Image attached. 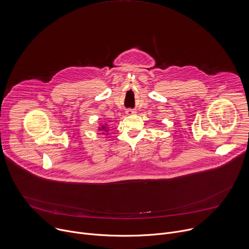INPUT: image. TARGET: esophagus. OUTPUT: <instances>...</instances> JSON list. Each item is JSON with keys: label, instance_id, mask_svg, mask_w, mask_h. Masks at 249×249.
Here are the masks:
<instances>
[{"label": "esophagus", "instance_id": "34e87169", "mask_svg": "<svg viewBox=\"0 0 249 249\" xmlns=\"http://www.w3.org/2000/svg\"><path fill=\"white\" fill-rule=\"evenodd\" d=\"M135 113H136V111L133 110V109H127V110H126V114H127V115H133V114H135Z\"/></svg>", "mask_w": 249, "mask_h": 249}]
</instances>
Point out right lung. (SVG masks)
<instances>
[{
  "mask_svg": "<svg viewBox=\"0 0 249 249\" xmlns=\"http://www.w3.org/2000/svg\"><path fill=\"white\" fill-rule=\"evenodd\" d=\"M100 132H102L103 134H105V133H107V132H108V127H107V124L106 123V124H104V125H101V126H99V129H98Z\"/></svg>",
  "mask_w": 249,
  "mask_h": 249,
  "instance_id": "right-lung-1",
  "label": "right lung"
}]
</instances>
